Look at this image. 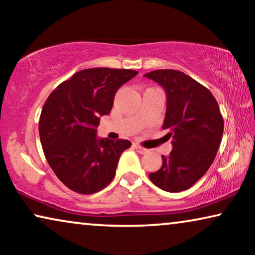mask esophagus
Segmentation results:
<instances>
[{
  "label": "esophagus",
  "mask_w": 255,
  "mask_h": 255,
  "mask_svg": "<svg viewBox=\"0 0 255 255\" xmlns=\"http://www.w3.org/2000/svg\"><path fill=\"white\" fill-rule=\"evenodd\" d=\"M134 148H135V151L139 153V154H146V153L148 152V149L141 147V146H139V145H134Z\"/></svg>",
  "instance_id": "1"
}]
</instances>
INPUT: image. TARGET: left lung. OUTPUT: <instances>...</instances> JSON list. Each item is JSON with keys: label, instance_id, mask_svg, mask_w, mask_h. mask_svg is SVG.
I'll return each instance as SVG.
<instances>
[{"label": "left lung", "instance_id": "obj_1", "mask_svg": "<svg viewBox=\"0 0 255 255\" xmlns=\"http://www.w3.org/2000/svg\"><path fill=\"white\" fill-rule=\"evenodd\" d=\"M165 89L166 117L162 128L173 138L169 155H162V166L148 174L160 189L179 193L193 187L214 162L221 145L224 121L210 90L189 75L174 69L146 73Z\"/></svg>", "mask_w": 255, "mask_h": 255}]
</instances>
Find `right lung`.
<instances>
[{"label":"right lung","mask_w":255,"mask_h":255,"mask_svg":"<svg viewBox=\"0 0 255 255\" xmlns=\"http://www.w3.org/2000/svg\"><path fill=\"white\" fill-rule=\"evenodd\" d=\"M138 74L132 69H83L47 97L39 120V135L48 165L73 191L89 195L113 181L118 160L131 146L96 137L100 117L109 115L118 88Z\"/></svg>","instance_id":"obj_1"}]
</instances>
